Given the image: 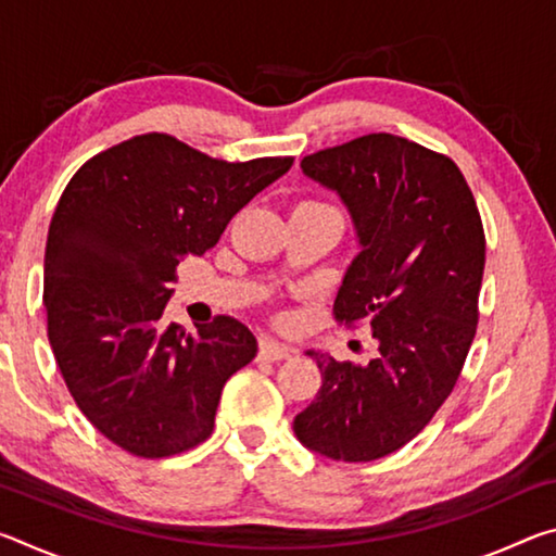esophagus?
Returning <instances> with one entry per match:
<instances>
[{"label": "esophagus", "instance_id": "esophagus-1", "mask_svg": "<svg viewBox=\"0 0 556 556\" xmlns=\"http://www.w3.org/2000/svg\"><path fill=\"white\" fill-rule=\"evenodd\" d=\"M260 357H262V361H269V363L287 361V357H291V348L265 338V341H260Z\"/></svg>", "mask_w": 556, "mask_h": 556}]
</instances>
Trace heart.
I'll return each instance as SVG.
<instances>
[{"label":"heart","instance_id":"b5f03b06","mask_svg":"<svg viewBox=\"0 0 556 556\" xmlns=\"http://www.w3.org/2000/svg\"><path fill=\"white\" fill-rule=\"evenodd\" d=\"M304 203H318V201H304Z\"/></svg>","mask_w":556,"mask_h":556}]
</instances>
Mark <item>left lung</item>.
Wrapping results in <instances>:
<instances>
[{
	"instance_id": "left-lung-1",
	"label": "left lung",
	"mask_w": 556,
	"mask_h": 556,
	"mask_svg": "<svg viewBox=\"0 0 556 556\" xmlns=\"http://www.w3.org/2000/svg\"><path fill=\"white\" fill-rule=\"evenodd\" d=\"M353 215L361 255L333 304L343 326L368 324L365 365L314 353L321 390L296 414L299 441L363 464L402 448L454 390L478 326L485 232L473 193L446 154L375 131L301 159Z\"/></svg>"
}]
</instances>
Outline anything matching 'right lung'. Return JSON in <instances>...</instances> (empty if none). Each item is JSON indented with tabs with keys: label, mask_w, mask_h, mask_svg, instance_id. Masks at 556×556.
Instances as JSON below:
<instances>
[{
	"label": "right lung",
	"mask_w": 556,
	"mask_h": 556,
	"mask_svg": "<svg viewBox=\"0 0 556 556\" xmlns=\"http://www.w3.org/2000/svg\"><path fill=\"white\" fill-rule=\"evenodd\" d=\"M294 156L225 162L164 131L83 164L51 218L43 304L78 409L112 444L166 458L213 434L220 392L257 353L230 316L186 333L162 321L186 255H203Z\"/></svg>",
	"instance_id": "1"
}]
</instances>
